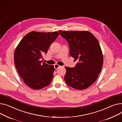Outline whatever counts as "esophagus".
Masks as SVG:
<instances>
[{"instance_id":"34e87169","label":"esophagus","mask_w":122,"mask_h":122,"mask_svg":"<svg viewBox=\"0 0 122 122\" xmlns=\"http://www.w3.org/2000/svg\"><path fill=\"white\" fill-rule=\"evenodd\" d=\"M54 69L55 70H57V69H58V68H59L60 67V66H59V65L55 64V65H54Z\"/></svg>"}]
</instances>
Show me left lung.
<instances>
[{
  "instance_id": "1",
  "label": "left lung",
  "mask_w": 122,
  "mask_h": 122,
  "mask_svg": "<svg viewBox=\"0 0 122 122\" xmlns=\"http://www.w3.org/2000/svg\"><path fill=\"white\" fill-rule=\"evenodd\" d=\"M66 40L70 47V54L78 60L75 67H65L64 79L69 86L84 90L96 80L103 65V55L98 40L87 31H59Z\"/></svg>"
}]
</instances>
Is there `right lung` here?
Instances as JSON below:
<instances>
[{"mask_svg": "<svg viewBox=\"0 0 122 122\" xmlns=\"http://www.w3.org/2000/svg\"><path fill=\"white\" fill-rule=\"evenodd\" d=\"M59 35L58 32L32 31L21 39L16 47L15 66L24 82L30 88L39 90L51 82L54 66L43 62L41 59Z\"/></svg>", "mask_w": 122, "mask_h": 122, "instance_id": "1", "label": "right lung"}]
</instances>
